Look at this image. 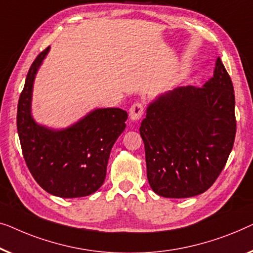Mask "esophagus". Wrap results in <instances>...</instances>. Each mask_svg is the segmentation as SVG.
I'll return each instance as SVG.
<instances>
[{
    "mask_svg": "<svg viewBox=\"0 0 253 253\" xmlns=\"http://www.w3.org/2000/svg\"><path fill=\"white\" fill-rule=\"evenodd\" d=\"M144 105L141 102H135L129 108V116L131 120H138L143 116Z\"/></svg>",
    "mask_w": 253,
    "mask_h": 253,
    "instance_id": "1",
    "label": "esophagus"
}]
</instances>
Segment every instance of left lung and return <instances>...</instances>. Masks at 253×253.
<instances>
[{
  "mask_svg": "<svg viewBox=\"0 0 253 253\" xmlns=\"http://www.w3.org/2000/svg\"><path fill=\"white\" fill-rule=\"evenodd\" d=\"M140 134L156 194L186 198L208 190L225 167L236 134L234 87L220 57L204 86L175 88L151 103Z\"/></svg>",
  "mask_w": 253,
  "mask_h": 253,
  "instance_id": "1",
  "label": "left lung"
}]
</instances>
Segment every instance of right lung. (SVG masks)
<instances>
[{
  "label": "right lung",
  "mask_w": 253,
  "mask_h": 253,
  "mask_svg": "<svg viewBox=\"0 0 253 253\" xmlns=\"http://www.w3.org/2000/svg\"><path fill=\"white\" fill-rule=\"evenodd\" d=\"M49 47L28 70L17 109V129L25 163L47 193L63 198L88 196L105 180L111 149L125 129L127 112L97 109L66 129L38 125L31 116L33 81Z\"/></svg>",
  "instance_id": "add662e5"
}]
</instances>
